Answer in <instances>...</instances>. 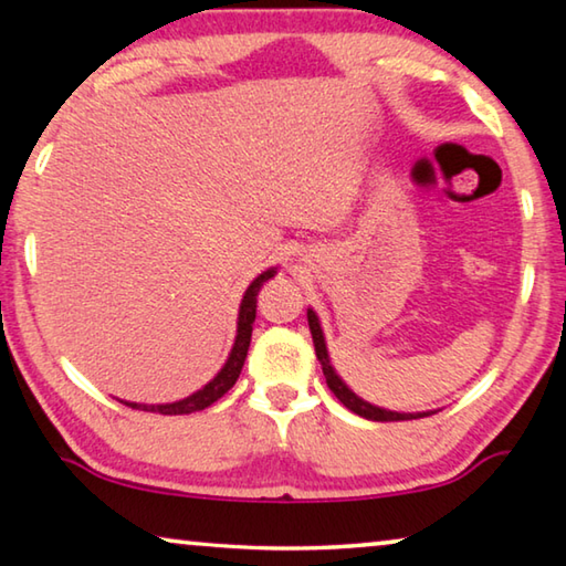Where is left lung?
Returning <instances> with one entry per match:
<instances>
[{
  "mask_svg": "<svg viewBox=\"0 0 566 566\" xmlns=\"http://www.w3.org/2000/svg\"><path fill=\"white\" fill-rule=\"evenodd\" d=\"M306 319H310L314 352H317V359L322 361V371H324V377H327V387L334 391V397H337L344 407L354 411V415H359L364 419H371V421H407V419H421V417L434 415V411H417V415H407V411H389V409L369 405V401H364L361 397L354 395V391L347 385H344L342 377L332 367L329 352H327V344H324V332L319 327L317 314H314L312 310H306Z\"/></svg>",
  "mask_w": 566,
  "mask_h": 566,
  "instance_id": "obj_1",
  "label": "left lung"
}]
</instances>
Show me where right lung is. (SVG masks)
<instances>
[{
  "mask_svg": "<svg viewBox=\"0 0 566 566\" xmlns=\"http://www.w3.org/2000/svg\"><path fill=\"white\" fill-rule=\"evenodd\" d=\"M276 274V270L262 272L256 280L247 286L244 292V300L239 304V317H237V339H234V347L229 352V357L224 361V367L217 371V377L205 385L195 395H189L179 401H171V405H139V401H122V405H127L132 409H142V411H157V415H191V411H202L209 405H214L217 399H222L229 389L234 387V381L239 379V371L244 367V359H247V349H249V342H252V324L256 317V294H260L262 284L266 280H272Z\"/></svg>",
  "mask_w": 566,
  "mask_h": 566,
  "instance_id": "1",
  "label": "right lung"
}]
</instances>
